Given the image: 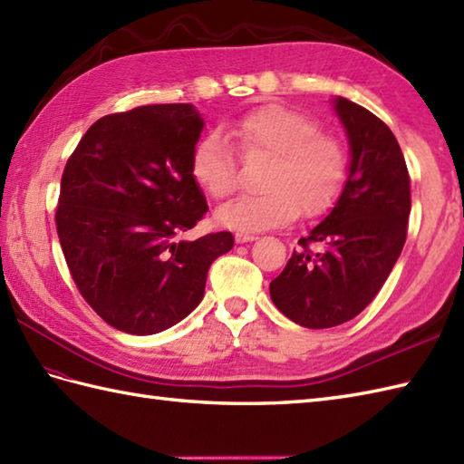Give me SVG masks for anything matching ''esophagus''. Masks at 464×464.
Returning <instances> with one entry per match:
<instances>
[{
	"label": "esophagus",
	"mask_w": 464,
	"mask_h": 464,
	"mask_svg": "<svg viewBox=\"0 0 464 464\" xmlns=\"http://www.w3.org/2000/svg\"><path fill=\"white\" fill-rule=\"evenodd\" d=\"M255 239H257V235L249 233V231H237V233H235V241H237V243H247V241H255Z\"/></svg>",
	"instance_id": "34e87169"
}]
</instances>
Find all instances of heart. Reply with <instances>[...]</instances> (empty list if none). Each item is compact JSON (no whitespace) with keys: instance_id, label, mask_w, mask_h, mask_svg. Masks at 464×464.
Returning <instances> with one entry per match:
<instances>
[{"instance_id":"b5f03b06","label":"heart","mask_w":464,"mask_h":464,"mask_svg":"<svg viewBox=\"0 0 464 464\" xmlns=\"http://www.w3.org/2000/svg\"><path fill=\"white\" fill-rule=\"evenodd\" d=\"M229 133L245 157L269 155L263 191L223 205L217 219L239 231L287 225L295 217H319L333 209L349 181V151L337 135L304 111L265 103L237 117ZM191 173L213 199H225L239 187V157L221 133L195 145Z\"/></svg>"}]
</instances>
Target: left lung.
<instances>
[{"instance_id": "8db88e82", "label": "left lung", "mask_w": 464, "mask_h": 464, "mask_svg": "<svg viewBox=\"0 0 464 464\" xmlns=\"http://www.w3.org/2000/svg\"><path fill=\"white\" fill-rule=\"evenodd\" d=\"M334 110L351 143L349 181L269 285L275 307L307 329L357 317L395 267L409 229L411 177L397 137L344 97Z\"/></svg>"}]
</instances>
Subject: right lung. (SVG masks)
Masks as SVG:
<instances>
[{
	"label": "right lung",
	"instance_id": "add662e5",
	"mask_svg": "<svg viewBox=\"0 0 464 464\" xmlns=\"http://www.w3.org/2000/svg\"><path fill=\"white\" fill-rule=\"evenodd\" d=\"M203 120L191 103L141 105L97 120L69 155L55 227L72 279L100 317L131 334L185 319L229 231L179 235L209 211L191 173Z\"/></svg>",
	"mask_w": 464,
	"mask_h": 464
}]
</instances>
